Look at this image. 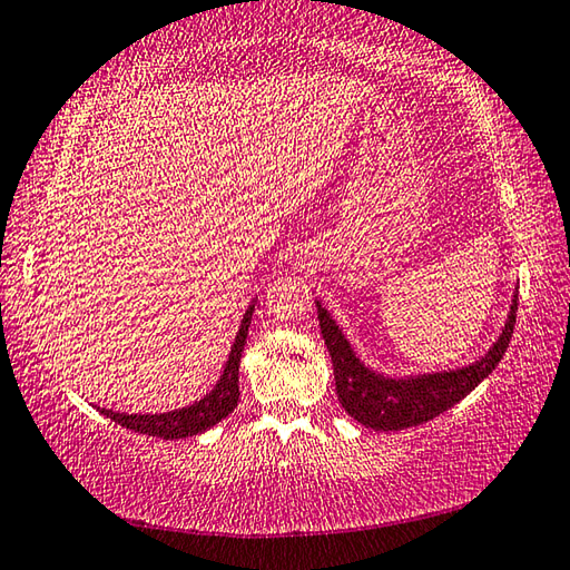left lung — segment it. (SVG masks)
<instances>
[{
    "label": "left lung",
    "instance_id": "left-lung-1",
    "mask_svg": "<svg viewBox=\"0 0 570 570\" xmlns=\"http://www.w3.org/2000/svg\"><path fill=\"white\" fill-rule=\"evenodd\" d=\"M515 312L518 292L513 294V304H510L503 334L498 336V342L490 346L482 360L462 366V370L392 380L360 362V356L352 352L350 342H346V336L336 326L330 312L316 302V314H320L324 344L332 354L336 394H340L342 407L356 422H362L364 428L380 432L417 428V424L435 420L438 414L450 410L452 404L468 397L495 370L498 362L503 360L510 336H513Z\"/></svg>",
    "mask_w": 570,
    "mask_h": 570
}]
</instances>
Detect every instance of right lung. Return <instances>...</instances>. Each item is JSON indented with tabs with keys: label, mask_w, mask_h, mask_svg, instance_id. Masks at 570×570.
<instances>
[{
	"label": "right lung",
	"mask_w": 570,
	"mask_h": 570,
	"mask_svg": "<svg viewBox=\"0 0 570 570\" xmlns=\"http://www.w3.org/2000/svg\"><path fill=\"white\" fill-rule=\"evenodd\" d=\"M250 316H254V306H248L244 314V322H240V330L236 334V342L230 346L226 370L216 382V387L210 390L204 400L183 410L163 412V414H128V412H112V410H100L105 417H110L115 424H122V428L140 432V435L150 438H163V440H180L198 435V432H206L214 428L216 422L228 417L234 407L238 404V364H240V352H244Z\"/></svg>",
	"instance_id": "1"
}]
</instances>
